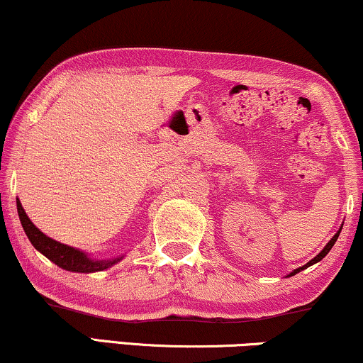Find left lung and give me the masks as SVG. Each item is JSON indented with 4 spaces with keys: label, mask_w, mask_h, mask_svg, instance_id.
Wrapping results in <instances>:
<instances>
[{
    "label": "left lung",
    "mask_w": 363,
    "mask_h": 363,
    "mask_svg": "<svg viewBox=\"0 0 363 363\" xmlns=\"http://www.w3.org/2000/svg\"><path fill=\"white\" fill-rule=\"evenodd\" d=\"M338 235H340V231H338V233H337V235H335V236L332 238V240H330V241H328V245H327V246H325V247H323V250H322V251H320V253H318V255H316L313 259H311V261H308V263H306L305 266H301V268H298V269H295V272H293V273H290V277H293V274H296V273H300V272H301V269L308 268V266H311V264H313V263H318V261H322V259L325 258V256H327V255H328V251H330V250H332V247H333V245H335V241H337V240H338Z\"/></svg>",
    "instance_id": "8db88e82"
}]
</instances>
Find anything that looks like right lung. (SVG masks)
<instances>
[{
	"label": "right lung",
	"instance_id": "add662e5",
	"mask_svg": "<svg viewBox=\"0 0 363 363\" xmlns=\"http://www.w3.org/2000/svg\"><path fill=\"white\" fill-rule=\"evenodd\" d=\"M16 208H18V216H20L21 226L25 229L26 236H28L31 245H33L40 253L47 256L50 261H53L55 264L60 266V268L67 269V272H75V273H94V272L107 269L112 264H116L117 261H121V258H113L107 261L90 259L89 256L82 253L79 250H75V247L62 245V242L55 241L47 235H43V233H41L40 229L30 221V218L26 216L25 209L21 208L20 199H16Z\"/></svg>",
	"mask_w": 363,
	"mask_h": 363
}]
</instances>
